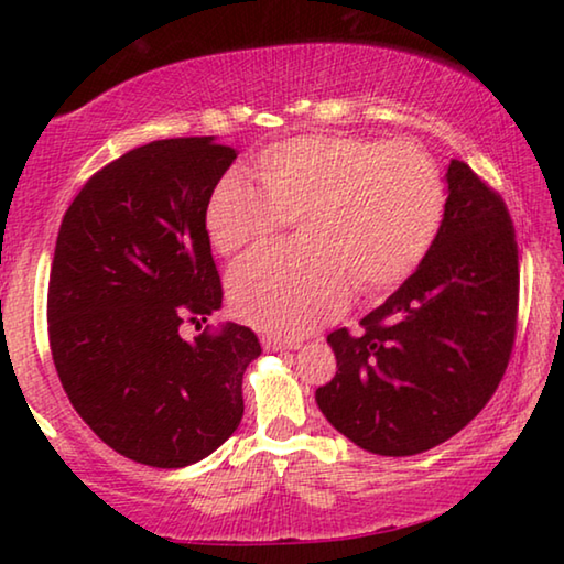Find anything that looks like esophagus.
I'll return each mask as SVG.
<instances>
[{
	"label": "esophagus",
	"mask_w": 564,
	"mask_h": 564,
	"mask_svg": "<svg viewBox=\"0 0 564 564\" xmlns=\"http://www.w3.org/2000/svg\"><path fill=\"white\" fill-rule=\"evenodd\" d=\"M263 348L265 350H295V348H301V343L299 340H281V338H271V336H265L263 340Z\"/></svg>",
	"instance_id": "34e87169"
}]
</instances>
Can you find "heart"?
Listing matches in <instances>:
<instances>
[{"mask_svg":"<svg viewBox=\"0 0 564 564\" xmlns=\"http://www.w3.org/2000/svg\"><path fill=\"white\" fill-rule=\"evenodd\" d=\"M261 188L226 174L206 204L218 253L261 246L295 218L301 243L265 248L228 273L243 321L299 338L340 313L350 289L393 291L431 251L445 218V184L413 141L301 133L256 159Z\"/></svg>","mask_w":564,"mask_h":564,"instance_id":"heart-1","label":"heart"}]
</instances>
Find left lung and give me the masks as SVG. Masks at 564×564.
<instances>
[{
  "label": "left lung",
  "mask_w": 564,
  "mask_h": 564,
  "mask_svg": "<svg viewBox=\"0 0 564 564\" xmlns=\"http://www.w3.org/2000/svg\"><path fill=\"white\" fill-rule=\"evenodd\" d=\"M520 265L502 196L465 161L447 166L445 218L415 273L328 336L338 370L316 390L328 423L362 451L417 455L488 405L518 333Z\"/></svg>",
  "instance_id": "1"
}]
</instances>
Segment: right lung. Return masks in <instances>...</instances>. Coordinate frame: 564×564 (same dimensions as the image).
I'll use <instances>...</instances> for the list:
<instances>
[{
    "instance_id": "add662e5",
    "label": "right lung",
    "mask_w": 564,
    "mask_h": 564,
    "mask_svg": "<svg viewBox=\"0 0 564 564\" xmlns=\"http://www.w3.org/2000/svg\"><path fill=\"white\" fill-rule=\"evenodd\" d=\"M236 151L214 137L151 141L99 169L66 208L46 293L50 348L79 417L151 467L212 455L243 417V370L261 356L221 308L206 204Z\"/></svg>"
}]
</instances>
